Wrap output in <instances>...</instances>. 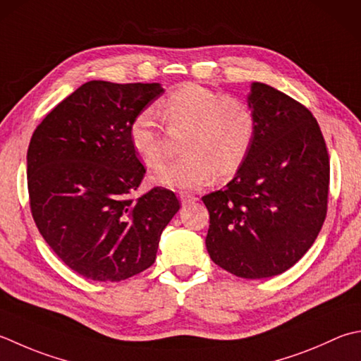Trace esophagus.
I'll return each mask as SVG.
<instances>
[{
    "instance_id": "esophagus-1",
    "label": "esophagus",
    "mask_w": 361,
    "mask_h": 361,
    "mask_svg": "<svg viewBox=\"0 0 361 361\" xmlns=\"http://www.w3.org/2000/svg\"><path fill=\"white\" fill-rule=\"evenodd\" d=\"M180 200L183 204H189V203H194L199 199H197L195 195H190V194H180Z\"/></svg>"
}]
</instances>
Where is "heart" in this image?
<instances>
[{"label": "heart", "instance_id": "1", "mask_svg": "<svg viewBox=\"0 0 361 361\" xmlns=\"http://www.w3.org/2000/svg\"><path fill=\"white\" fill-rule=\"evenodd\" d=\"M167 130L181 136V158L161 167L154 181L176 190H194L213 183L216 175L236 173L250 153L257 134L252 106L239 97L185 82L157 104ZM133 150L148 167L166 159V140L157 116L142 111L130 126Z\"/></svg>", "mask_w": 361, "mask_h": 361}]
</instances>
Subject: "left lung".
<instances>
[{"mask_svg": "<svg viewBox=\"0 0 361 361\" xmlns=\"http://www.w3.org/2000/svg\"><path fill=\"white\" fill-rule=\"evenodd\" d=\"M247 103L257 117L249 157L227 186L202 200L211 259L255 280L288 271L313 245L327 214L330 164L305 106L263 82H252Z\"/></svg>", "mask_w": 361, "mask_h": 361, "instance_id": "obj_1", "label": "left lung"}]
</instances>
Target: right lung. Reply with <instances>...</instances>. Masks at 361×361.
I'll return each mask as SVG.
<instances>
[{"label":"right lung","mask_w":361,"mask_h":361,"mask_svg":"<svg viewBox=\"0 0 361 361\" xmlns=\"http://www.w3.org/2000/svg\"><path fill=\"white\" fill-rule=\"evenodd\" d=\"M164 94L159 82L89 81L35 128L27 148V192L34 222L70 269L120 281L148 269L161 233L180 209L172 190L134 199L145 175L130 126Z\"/></svg>","instance_id":"add662e5"}]
</instances>
